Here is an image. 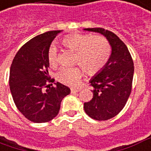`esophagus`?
<instances>
[{"instance_id":"esophagus-1","label":"esophagus","mask_w":151,"mask_h":151,"mask_svg":"<svg viewBox=\"0 0 151 151\" xmlns=\"http://www.w3.org/2000/svg\"><path fill=\"white\" fill-rule=\"evenodd\" d=\"M79 91H81V89H73V88L71 89V93H78L79 92Z\"/></svg>"}]
</instances>
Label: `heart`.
<instances>
[{
  "label": "heart",
  "instance_id": "heart-1",
  "mask_svg": "<svg viewBox=\"0 0 151 151\" xmlns=\"http://www.w3.org/2000/svg\"><path fill=\"white\" fill-rule=\"evenodd\" d=\"M62 43L76 51L74 61L82 67L90 75L100 72L106 65L110 56V46L101 36L74 33L65 37ZM47 58L52 66L58 65V49L52 44L48 49ZM82 75L80 66L63 67L59 70L56 78L61 83L67 86H76Z\"/></svg>",
  "mask_w": 151,
  "mask_h": 151
}]
</instances>
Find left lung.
I'll return each mask as SVG.
<instances>
[{
    "label": "left lung",
    "mask_w": 151,
    "mask_h": 151,
    "mask_svg": "<svg viewBox=\"0 0 151 151\" xmlns=\"http://www.w3.org/2000/svg\"><path fill=\"white\" fill-rule=\"evenodd\" d=\"M84 30L101 33L111 47L106 65L89 81L93 88V98L84 103L87 115L105 121L115 117L127 103L132 87L134 62L127 45L116 34L101 28Z\"/></svg>",
    "instance_id": "8db88e82"
}]
</instances>
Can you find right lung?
<instances>
[{
  "label": "right lung",
  "mask_w": 151,
  "mask_h": 151,
  "mask_svg": "<svg viewBox=\"0 0 151 151\" xmlns=\"http://www.w3.org/2000/svg\"><path fill=\"white\" fill-rule=\"evenodd\" d=\"M62 30L36 36L17 53L9 71V87L20 112L36 123L51 121L58 115L63 98L70 89L60 82L51 86L53 79L48 72L47 52L56 36Z\"/></svg>",
  "instance_id": "right-lung-1"
}]
</instances>
